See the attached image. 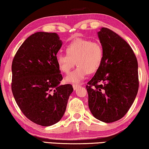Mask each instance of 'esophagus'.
Masks as SVG:
<instances>
[{
	"label": "esophagus",
	"instance_id": "obj_1",
	"mask_svg": "<svg viewBox=\"0 0 149 149\" xmlns=\"http://www.w3.org/2000/svg\"><path fill=\"white\" fill-rule=\"evenodd\" d=\"M72 87H73V89H74V90H77V89H78L79 87H80L81 86L79 85H77V84H73Z\"/></svg>",
	"mask_w": 149,
	"mask_h": 149
}]
</instances>
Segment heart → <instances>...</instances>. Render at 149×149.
Listing matches in <instances>:
<instances>
[{"label":"heart","instance_id":"heart-1","mask_svg":"<svg viewBox=\"0 0 149 149\" xmlns=\"http://www.w3.org/2000/svg\"><path fill=\"white\" fill-rule=\"evenodd\" d=\"M66 54H58L56 62L60 70L68 74L74 66L77 68L66 77L68 83H79L88 74L96 72L101 66L104 58V51L98 42L82 38H77L65 47Z\"/></svg>","mask_w":149,"mask_h":149}]
</instances>
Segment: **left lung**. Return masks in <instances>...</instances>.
Instances as JSON below:
<instances>
[{"label": "left lung", "instance_id": "left-lung-1", "mask_svg": "<svg viewBox=\"0 0 149 149\" xmlns=\"http://www.w3.org/2000/svg\"><path fill=\"white\" fill-rule=\"evenodd\" d=\"M97 36L104 51L101 66L87 83L88 105L95 119L112 123L123 117L138 91V62L130 45L102 28Z\"/></svg>", "mask_w": 149, "mask_h": 149}]
</instances>
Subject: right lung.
<instances>
[{
	"instance_id": "add662e5",
	"label": "right lung",
	"mask_w": 149,
	"mask_h": 149,
	"mask_svg": "<svg viewBox=\"0 0 149 149\" xmlns=\"http://www.w3.org/2000/svg\"><path fill=\"white\" fill-rule=\"evenodd\" d=\"M62 45L56 33L36 32L22 43L12 62L16 103L28 119L42 126L62 119L73 91L70 84L60 85L63 78L56 56Z\"/></svg>"
}]
</instances>
